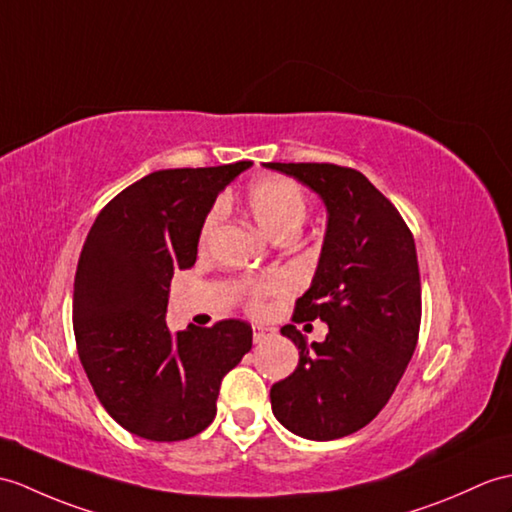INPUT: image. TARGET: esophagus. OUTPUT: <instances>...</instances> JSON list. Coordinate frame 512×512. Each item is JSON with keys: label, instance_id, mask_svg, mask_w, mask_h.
Returning a JSON list of instances; mask_svg holds the SVG:
<instances>
[{"label": "esophagus", "instance_id": "esophagus-1", "mask_svg": "<svg viewBox=\"0 0 512 512\" xmlns=\"http://www.w3.org/2000/svg\"><path fill=\"white\" fill-rule=\"evenodd\" d=\"M272 336V329L266 327H253V342L261 344L264 340H268Z\"/></svg>", "mask_w": 512, "mask_h": 512}]
</instances>
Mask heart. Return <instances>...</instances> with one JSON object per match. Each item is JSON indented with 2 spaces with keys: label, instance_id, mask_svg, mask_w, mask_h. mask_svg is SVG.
Instances as JSON below:
<instances>
[{
  "label": "heart",
  "instance_id": "heart-1",
  "mask_svg": "<svg viewBox=\"0 0 512 512\" xmlns=\"http://www.w3.org/2000/svg\"><path fill=\"white\" fill-rule=\"evenodd\" d=\"M248 209H251L253 218L270 237H283V235H296L303 227L310 211V198L301 183L292 181L288 176H266L259 178L246 192ZM220 207H213L205 222L200 227V244L205 246L211 242L213 233L218 229L220 222ZM283 290V281L279 277H266V279H253L244 283L246 303L251 310H259L261 303L268 294Z\"/></svg>",
  "mask_w": 512,
  "mask_h": 512
}]
</instances>
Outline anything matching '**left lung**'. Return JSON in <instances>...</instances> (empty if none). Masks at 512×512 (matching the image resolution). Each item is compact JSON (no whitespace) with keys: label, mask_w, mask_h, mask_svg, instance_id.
I'll list each match as a JSON object with an SVG mask.
<instances>
[{"label":"left lung","mask_w":512,"mask_h":512,"mask_svg":"<svg viewBox=\"0 0 512 512\" xmlns=\"http://www.w3.org/2000/svg\"><path fill=\"white\" fill-rule=\"evenodd\" d=\"M323 198L329 220L318 268L294 305V323L325 320L323 342L299 347V366L270 388L272 412L290 432L334 441L371 423L417 349L421 277L414 237L397 207L353 170L334 163H266Z\"/></svg>","instance_id":"8db88e82"}]
</instances>
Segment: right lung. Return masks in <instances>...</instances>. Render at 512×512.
Wrapping results in <instances>:
<instances>
[{"label": "right lung", "instance_id": "add662e5", "mask_svg": "<svg viewBox=\"0 0 512 512\" xmlns=\"http://www.w3.org/2000/svg\"><path fill=\"white\" fill-rule=\"evenodd\" d=\"M159 170L128 185L95 218L74 279V336L95 397L130 434L172 443L216 417L222 377L253 347L244 320L165 323L174 270L196 264L216 196L251 168Z\"/></svg>", "mask_w": 512, "mask_h": 512}]
</instances>
